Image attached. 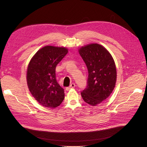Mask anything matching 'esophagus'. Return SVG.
I'll return each instance as SVG.
<instances>
[{
	"instance_id": "34e87169",
	"label": "esophagus",
	"mask_w": 147,
	"mask_h": 147,
	"mask_svg": "<svg viewBox=\"0 0 147 147\" xmlns=\"http://www.w3.org/2000/svg\"><path fill=\"white\" fill-rule=\"evenodd\" d=\"M75 83H72V84H70L69 87L66 88L65 90H66L67 91H69L70 90H71V89H74V88H75Z\"/></svg>"
}]
</instances>
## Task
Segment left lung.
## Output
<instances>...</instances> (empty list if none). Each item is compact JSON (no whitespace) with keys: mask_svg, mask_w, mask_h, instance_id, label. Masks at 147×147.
Listing matches in <instances>:
<instances>
[{"mask_svg":"<svg viewBox=\"0 0 147 147\" xmlns=\"http://www.w3.org/2000/svg\"><path fill=\"white\" fill-rule=\"evenodd\" d=\"M88 70V84L81 92L84 101L96 106L108 98L117 82V69L109 51L98 43H91L78 49Z\"/></svg>","mask_w":147,"mask_h":147,"instance_id":"obj_1","label":"left lung"}]
</instances>
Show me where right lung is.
I'll list each match as a JSON object with an SVG mask.
<instances>
[{"mask_svg": "<svg viewBox=\"0 0 147 147\" xmlns=\"http://www.w3.org/2000/svg\"><path fill=\"white\" fill-rule=\"evenodd\" d=\"M68 49L47 45L38 50L30 59L26 80L31 94L40 104L48 108L58 107L64 99V91L57 83L56 67Z\"/></svg>", "mask_w": 147, "mask_h": 147, "instance_id": "1", "label": "right lung"}]
</instances>
